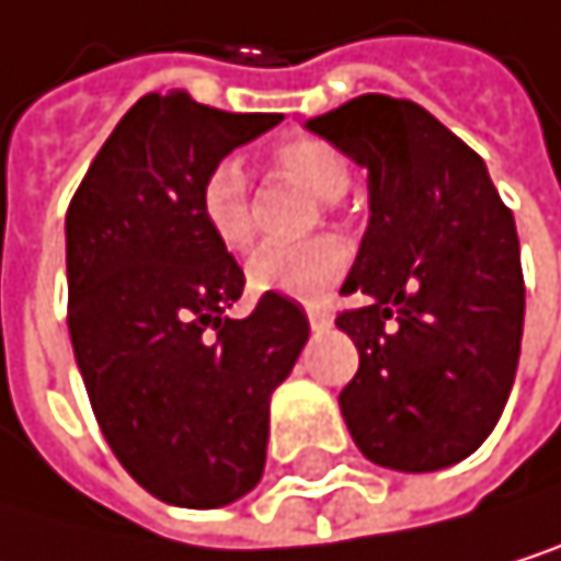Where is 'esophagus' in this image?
<instances>
[{
	"label": "esophagus",
	"instance_id": "esophagus-1",
	"mask_svg": "<svg viewBox=\"0 0 561 561\" xmlns=\"http://www.w3.org/2000/svg\"><path fill=\"white\" fill-rule=\"evenodd\" d=\"M307 321H311L314 331H328L331 328V311L321 304H307Z\"/></svg>",
	"mask_w": 561,
	"mask_h": 561
}]
</instances>
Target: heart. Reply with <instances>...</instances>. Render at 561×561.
<instances>
[{
	"instance_id": "b5f03b06",
	"label": "heart",
	"mask_w": 561,
	"mask_h": 561,
	"mask_svg": "<svg viewBox=\"0 0 561 561\" xmlns=\"http://www.w3.org/2000/svg\"><path fill=\"white\" fill-rule=\"evenodd\" d=\"M274 163L318 201H337L351 183L347 163L321 139L300 136L277 147ZM201 217L214 240L227 250H243L254 240L247 176L237 163H217L201 183ZM347 267V247L337 237H311L300 243H267L247 261V284L257 294H284L318 300Z\"/></svg>"
}]
</instances>
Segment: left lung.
I'll list each match as a JSON object with an SVG mask.
<instances>
[{
	"mask_svg": "<svg viewBox=\"0 0 561 561\" xmlns=\"http://www.w3.org/2000/svg\"><path fill=\"white\" fill-rule=\"evenodd\" d=\"M368 170V230L337 314L360 364L337 404L360 455L438 471L479 448L508 401L525 321L512 210L485 160L411 100L364 93L304 123Z\"/></svg>",
	"mask_w": 561,
	"mask_h": 561,
	"instance_id": "1",
	"label": "left lung"
}]
</instances>
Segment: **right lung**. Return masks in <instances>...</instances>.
Here are the masks:
<instances>
[{
    "label": "right lung",
    "mask_w": 561,
    "mask_h": 561,
    "mask_svg": "<svg viewBox=\"0 0 561 561\" xmlns=\"http://www.w3.org/2000/svg\"><path fill=\"white\" fill-rule=\"evenodd\" d=\"M280 119L150 93L116 123L66 214L82 385L119 465L167 505L220 508L261 482L271 394L311 334L280 294L227 318L243 271L201 217L204 176Z\"/></svg>",
    "instance_id": "add662e5"
}]
</instances>
